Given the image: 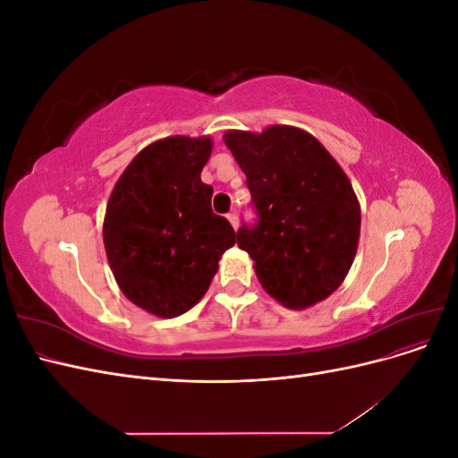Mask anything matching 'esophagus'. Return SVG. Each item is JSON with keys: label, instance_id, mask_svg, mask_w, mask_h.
<instances>
[{"label": "esophagus", "instance_id": "34e87169", "mask_svg": "<svg viewBox=\"0 0 458 458\" xmlns=\"http://www.w3.org/2000/svg\"><path fill=\"white\" fill-rule=\"evenodd\" d=\"M227 219H229V224L237 229L239 227V216H237V212H229L227 214Z\"/></svg>", "mask_w": 458, "mask_h": 458}]
</instances>
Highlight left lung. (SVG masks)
Instances as JSON below:
<instances>
[{"label":"left lung","instance_id":"1","mask_svg":"<svg viewBox=\"0 0 458 458\" xmlns=\"http://www.w3.org/2000/svg\"><path fill=\"white\" fill-rule=\"evenodd\" d=\"M225 145L250 191L254 224L237 244L256 261L261 286L290 310L325 300L348 275L361 210L350 179L313 135L290 126L227 131Z\"/></svg>","mask_w":458,"mask_h":458}]
</instances>
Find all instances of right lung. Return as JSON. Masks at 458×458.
Masks as SVG:
<instances>
[{
  "instance_id": "add662e5",
  "label": "right lung",
  "mask_w": 458,
  "mask_h": 458,
  "mask_svg": "<svg viewBox=\"0 0 458 458\" xmlns=\"http://www.w3.org/2000/svg\"><path fill=\"white\" fill-rule=\"evenodd\" d=\"M212 141L168 137L148 145L106 204L105 250L122 293L158 317H177L204 296L234 229L212 212L200 172Z\"/></svg>"
}]
</instances>
